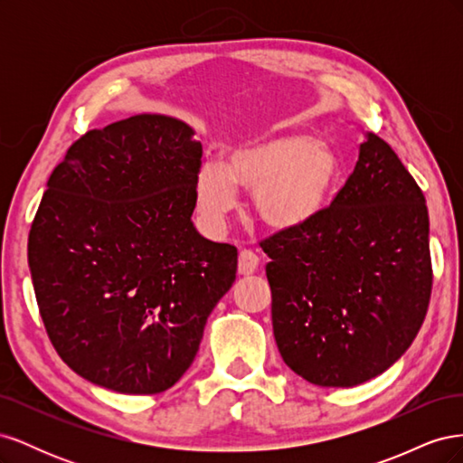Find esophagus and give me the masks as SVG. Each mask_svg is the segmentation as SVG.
Returning a JSON list of instances; mask_svg holds the SVG:
<instances>
[{
	"instance_id": "34e87169",
	"label": "esophagus",
	"mask_w": 463,
	"mask_h": 463,
	"mask_svg": "<svg viewBox=\"0 0 463 463\" xmlns=\"http://www.w3.org/2000/svg\"><path fill=\"white\" fill-rule=\"evenodd\" d=\"M257 269H259V257L253 253V250L243 249L240 253V262H237V270H240L241 276H249Z\"/></svg>"
}]
</instances>
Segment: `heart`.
Returning <instances> with one entry per match:
<instances>
[{
  "mask_svg": "<svg viewBox=\"0 0 463 463\" xmlns=\"http://www.w3.org/2000/svg\"><path fill=\"white\" fill-rule=\"evenodd\" d=\"M338 152L313 137L262 135L228 152L223 165L204 164L194 179V206L210 232H220L240 204L237 187L253 191V206L266 226L296 232L311 226L340 189Z\"/></svg>",
  "mask_w": 463,
  "mask_h": 463,
  "instance_id": "1",
  "label": "heart"
}]
</instances>
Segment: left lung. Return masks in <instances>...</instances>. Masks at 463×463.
Instances as JSON below:
<instances>
[{"label": "left lung", "instance_id": "left-lung-1", "mask_svg": "<svg viewBox=\"0 0 463 463\" xmlns=\"http://www.w3.org/2000/svg\"><path fill=\"white\" fill-rule=\"evenodd\" d=\"M260 247L272 328L286 365L317 386L371 381L408 352L432 288L425 194L374 133L311 226Z\"/></svg>", "mask_w": 463, "mask_h": 463}]
</instances>
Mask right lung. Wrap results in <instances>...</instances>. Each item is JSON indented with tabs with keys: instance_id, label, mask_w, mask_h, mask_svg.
Segmentation results:
<instances>
[{
	"instance_id": "obj_1",
	"label": "right lung",
	"mask_w": 463,
	"mask_h": 463,
	"mask_svg": "<svg viewBox=\"0 0 463 463\" xmlns=\"http://www.w3.org/2000/svg\"><path fill=\"white\" fill-rule=\"evenodd\" d=\"M141 114L92 129L48 179L29 233L40 317L77 374L121 394L172 388L235 282L237 249L194 230L203 146Z\"/></svg>"
}]
</instances>
